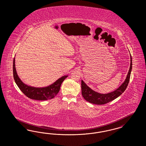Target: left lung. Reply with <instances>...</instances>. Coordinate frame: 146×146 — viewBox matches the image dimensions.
<instances>
[{
	"mask_svg": "<svg viewBox=\"0 0 146 146\" xmlns=\"http://www.w3.org/2000/svg\"><path fill=\"white\" fill-rule=\"evenodd\" d=\"M132 68V60L131 55V64L129 70L128 71V74L126 76V78L123 84H121L119 87L115 91L111 93L108 94H100L94 91L92 89L90 88L87 85L84 83L82 80L81 81V90H82V95L84 99L91 103L95 104L97 105H102L106 104L108 102H111L114 100L116 98L119 97L121 95L124 91L126 90L128 86L131 73Z\"/></svg>",
	"mask_w": 146,
	"mask_h": 146,
	"instance_id": "1",
	"label": "left lung"
}]
</instances>
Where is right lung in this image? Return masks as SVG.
<instances>
[{
  "mask_svg": "<svg viewBox=\"0 0 146 146\" xmlns=\"http://www.w3.org/2000/svg\"><path fill=\"white\" fill-rule=\"evenodd\" d=\"M14 79L18 87L21 90L26 96L35 100H47L53 98L60 88V86L63 81L68 76L67 75L63 76L57 80L53 84L43 88H36L31 86H28L22 82V81L19 78L15 66V58L13 59V65Z\"/></svg>",
  "mask_w": 146,
  "mask_h": 146,
  "instance_id": "obj_1",
  "label": "right lung"
}]
</instances>
